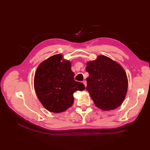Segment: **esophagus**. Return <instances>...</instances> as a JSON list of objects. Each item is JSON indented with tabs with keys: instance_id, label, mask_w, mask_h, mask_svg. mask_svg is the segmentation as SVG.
<instances>
[{
	"instance_id": "obj_1",
	"label": "esophagus",
	"mask_w": 150,
	"mask_h": 150,
	"mask_svg": "<svg viewBox=\"0 0 150 150\" xmlns=\"http://www.w3.org/2000/svg\"><path fill=\"white\" fill-rule=\"evenodd\" d=\"M83 83V84H84L85 87H86V86H87V82H86V80H84Z\"/></svg>"
}]
</instances>
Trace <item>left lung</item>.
I'll return each mask as SVG.
<instances>
[{"instance_id":"obj_1","label":"left lung","mask_w":150,"mask_h":150,"mask_svg":"<svg viewBox=\"0 0 150 150\" xmlns=\"http://www.w3.org/2000/svg\"><path fill=\"white\" fill-rule=\"evenodd\" d=\"M89 72L86 89L95 105L103 111H111L123 103L128 88L126 72L120 64L104 55L86 62Z\"/></svg>"}]
</instances>
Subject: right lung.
I'll list each match as a JSON object with an SVG mask.
<instances>
[{"mask_svg": "<svg viewBox=\"0 0 150 150\" xmlns=\"http://www.w3.org/2000/svg\"><path fill=\"white\" fill-rule=\"evenodd\" d=\"M74 77L71 62L61 54L49 57L39 65L34 75V89L47 111L59 113L72 106L74 93L85 89L84 85L76 81Z\"/></svg>", "mask_w": 150, "mask_h": 150, "instance_id": "add662e5", "label": "right lung"}]
</instances>
